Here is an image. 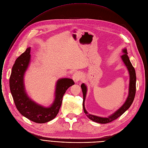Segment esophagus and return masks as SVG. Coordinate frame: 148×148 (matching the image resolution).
<instances>
[{
	"mask_svg": "<svg viewBox=\"0 0 148 148\" xmlns=\"http://www.w3.org/2000/svg\"><path fill=\"white\" fill-rule=\"evenodd\" d=\"M72 78H73V80L75 82H79L80 80H81V78H82V75L79 72H75L73 76H72Z\"/></svg>",
	"mask_w": 148,
	"mask_h": 148,
	"instance_id": "34e87169",
	"label": "esophagus"
}]
</instances>
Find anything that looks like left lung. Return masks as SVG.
Wrapping results in <instances>:
<instances>
[{"mask_svg":"<svg viewBox=\"0 0 148 148\" xmlns=\"http://www.w3.org/2000/svg\"><path fill=\"white\" fill-rule=\"evenodd\" d=\"M124 54L121 56V58L124 63V64H126V67H127L129 74H130V84H129V96L126 99V101L125 102V103L123 104V106L119 109L116 112H114L112 114L111 116H109L108 117H100L98 116H94L92 114H88L86 110H85V105H84V102L85 99V97H86V90L87 88L86 85L84 84H82L81 85V88L82 90V93H83V108H84V112L86 114V116L90 119L95 122L101 123V124H106L108 123H110L114 120L117 119L119 118L120 116H121L132 105L133 101L134 100V97H135V94H136V72L134 68L133 67L129 57L127 56V50L124 49L123 50Z\"/></svg>","mask_w":148,"mask_h":148,"instance_id":"8db88e82","label":"left lung"}]
</instances>
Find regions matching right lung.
<instances>
[{
    "instance_id": "right-lung-1",
    "label": "right lung",
    "mask_w": 148,
    "mask_h": 148,
    "mask_svg": "<svg viewBox=\"0 0 148 148\" xmlns=\"http://www.w3.org/2000/svg\"><path fill=\"white\" fill-rule=\"evenodd\" d=\"M31 47L16 59L12 69L9 86L15 106L22 116L37 123H44L54 119L59 111L66 90L75 84L71 79H60L57 82L56 98L52 106L43 107L31 101L25 93L24 75L30 61Z\"/></svg>"
}]
</instances>
